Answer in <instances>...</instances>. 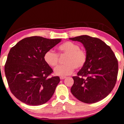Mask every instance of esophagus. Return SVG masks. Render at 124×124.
Returning <instances> with one entry per match:
<instances>
[{"label": "esophagus", "mask_w": 124, "mask_h": 124, "mask_svg": "<svg viewBox=\"0 0 124 124\" xmlns=\"http://www.w3.org/2000/svg\"><path fill=\"white\" fill-rule=\"evenodd\" d=\"M65 77H60V79H61V80H63V79H65Z\"/></svg>", "instance_id": "esophagus-1"}]
</instances>
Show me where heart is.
I'll use <instances>...</instances> for the list:
<instances>
[{"label":"heart","mask_w":124,"mask_h":124,"mask_svg":"<svg viewBox=\"0 0 124 124\" xmlns=\"http://www.w3.org/2000/svg\"><path fill=\"white\" fill-rule=\"evenodd\" d=\"M59 54L67 55L64 61L65 64L60 65L54 70L55 75L61 76L69 75L75 69H79L85 65L87 60L86 52L80 49V46L71 41H66L58 47ZM44 60L49 66L56 67L59 63V56L53 50L47 51L44 55Z\"/></svg>","instance_id":"obj_1"}]
</instances>
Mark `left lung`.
<instances>
[{
    "instance_id": "8db88e82",
    "label": "left lung",
    "mask_w": 124,
    "mask_h": 124,
    "mask_svg": "<svg viewBox=\"0 0 124 124\" xmlns=\"http://www.w3.org/2000/svg\"><path fill=\"white\" fill-rule=\"evenodd\" d=\"M83 44L87 55L85 65L73 76L71 92L86 103H94L104 99L116 83L118 60L110 46L99 38L83 35L69 38Z\"/></svg>"
}]
</instances>
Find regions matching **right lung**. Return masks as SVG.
Segmentation results:
<instances>
[{
    "label": "right lung",
    "mask_w": 124,
    "mask_h": 124,
    "mask_svg": "<svg viewBox=\"0 0 124 124\" xmlns=\"http://www.w3.org/2000/svg\"><path fill=\"white\" fill-rule=\"evenodd\" d=\"M61 39L32 36L22 39L10 49L5 73L12 93L30 106H40L49 101L60 79L48 77L53 72L45 62V53Z\"/></svg>",
    "instance_id": "add662e5"
}]
</instances>
